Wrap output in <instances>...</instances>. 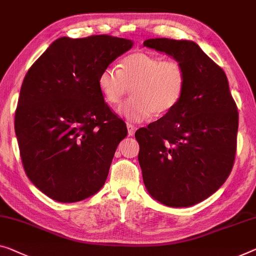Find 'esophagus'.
I'll return each instance as SVG.
<instances>
[{
    "instance_id": "obj_1",
    "label": "esophagus",
    "mask_w": 256,
    "mask_h": 256,
    "mask_svg": "<svg viewBox=\"0 0 256 256\" xmlns=\"http://www.w3.org/2000/svg\"><path fill=\"white\" fill-rule=\"evenodd\" d=\"M136 128L133 126V125H131V124H128V136H134V133H136Z\"/></svg>"
}]
</instances>
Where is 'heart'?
<instances>
[{"instance_id":"heart-1","label":"heart","mask_w":256,"mask_h":256,"mask_svg":"<svg viewBox=\"0 0 256 256\" xmlns=\"http://www.w3.org/2000/svg\"><path fill=\"white\" fill-rule=\"evenodd\" d=\"M186 72L177 60L136 52L122 60L120 68L106 66L98 78V90L110 106L120 104L132 88V98L118 108L131 123L162 116L174 109L184 94Z\"/></svg>"}]
</instances>
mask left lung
Returning a JSON list of instances; mask_svg holds the SVG:
<instances>
[{
    "instance_id": "left-lung-1",
    "label": "left lung",
    "mask_w": 256,
    "mask_h": 256,
    "mask_svg": "<svg viewBox=\"0 0 256 256\" xmlns=\"http://www.w3.org/2000/svg\"><path fill=\"white\" fill-rule=\"evenodd\" d=\"M186 72L174 109L136 132L142 179L152 198L169 207H190L215 193L230 174L237 148L238 112L226 74L190 40L148 39Z\"/></svg>"
}]
</instances>
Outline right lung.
I'll list each match as a JSON object with an SVG mask.
<instances>
[{
	"mask_svg": "<svg viewBox=\"0 0 256 256\" xmlns=\"http://www.w3.org/2000/svg\"><path fill=\"white\" fill-rule=\"evenodd\" d=\"M110 36L55 40L26 74L14 116L30 180L58 202H77L104 185L126 125L98 90L104 68L132 48Z\"/></svg>",
	"mask_w": 256,
	"mask_h": 256,
	"instance_id": "add662e5",
	"label": "right lung"
}]
</instances>
